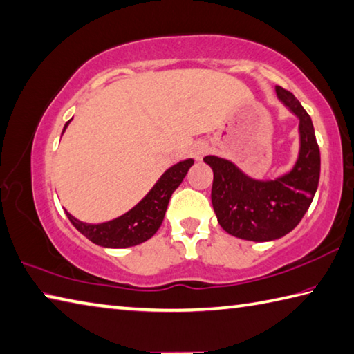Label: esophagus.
Returning a JSON list of instances; mask_svg holds the SVG:
<instances>
[{
	"instance_id": "esophagus-1",
	"label": "esophagus",
	"mask_w": 354,
	"mask_h": 354,
	"mask_svg": "<svg viewBox=\"0 0 354 354\" xmlns=\"http://www.w3.org/2000/svg\"><path fill=\"white\" fill-rule=\"evenodd\" d=\"M207 151H209V145L205 144V142H198L195 145V149H194V153H195V158L196 159H201Z\"/></svg>"
}]
</instances>
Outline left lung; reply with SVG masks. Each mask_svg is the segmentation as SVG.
Listing matches in <instances>:
<instances>
[{"mask_svg": "<svg viewBox=\"0 0 354 354\" xmlns=\"http://www.w3.org/2000/svg\"><path fill=\"white\" fill-rule=\"evenodd\" d=\"M275 93L300 120V153L291 171L274 181H257L230 160L204 158L214 170L212 204L218 223L227 234L249 241H271L291 232L319 185L320 151L310 114L288 89L275 86Z\"/></svg>", "mask_w": 354, "mask_h": 354, "instance_id": "obj_1", "label": "left lung"}]
</instances>
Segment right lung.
Listing matches in <instances>:
<instances>
[{
	"instance_id": "1",
	"label": "right lung",
	"mask_w": 354,
	"mask_h": 354,
	"mask_svg": "<svg viewBox=\"0 0 354 354\" xmlns=\"http://www.w3.org/2000/svg\"><path fill=\"white\" fill-rule=\"evenodd\" d=\"M69 122L71 120L66 122L63 131L66 130ZM192 165H194V159H185L183 162L170 167L159 178L155 187L149 192V195L142 201L134 205L125 215L115 218V220L102 224H86L79 221L68 212L66 215L80 234L85 235L93 243L99 244V246L115 249L136 246V244L151 239L158 232V229L164 221V215L171 194L183 183Z\"/></svg>"
}]
</instances>
